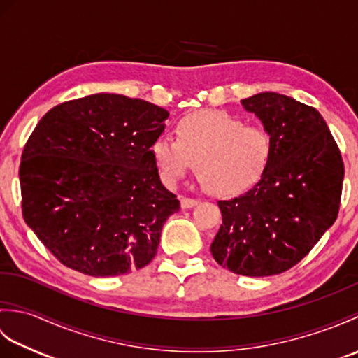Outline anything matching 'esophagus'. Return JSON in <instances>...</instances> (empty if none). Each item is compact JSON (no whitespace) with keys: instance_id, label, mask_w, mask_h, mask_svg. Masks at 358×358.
<instances>
[{"instance_id":"34e87169","label":"esophagus","mask_w":358,"mask_h":358,"mask_svg":"<svg viewBox=\"0 0 358 358\" xmlns=\"http://www.w3.org/2000/svg\"><path fill=\"white\" fill-rule=\"evenodd\" d=\"M196 204H199V200H195V199H187V196H183V199H181V208L183 209L194 208V206H196Z\"/></svg>"}]
</instances>
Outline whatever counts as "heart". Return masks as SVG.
Instances as JSON below:
<instances>
[{"label": "heart", "mask_w": 358, "mask_h": 358, "mask_svg": "<svg viewBox=\"0 0 358 358\" xmlns=\"http://www.w3.org/2000/svg\"><path fill=\"white\" fill-rule=\"evenodd\" d=\"M272 141L264 127L245 124L222 110H203L175 124V138L162 135L150 146L163 183L177 186L196 163L203 186L215 195H232L252 186L271 162Z\"/></svg>", "instance_id": "heart-1"}]
</instances>
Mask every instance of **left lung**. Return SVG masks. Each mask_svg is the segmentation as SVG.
Here are the masks:
<instances>
[{
    "label": "left lung",
    "instance_id": "1",
    "mask_svg": "<svg viewBox=\"0 0 358 358\" xmlns=\"http://www.w3.org/2000/svg\"><path fill=\"white\" fill-rule=\"evenodd\" d=\"M241 104L268 131L271 162L252 189L218 201L223 224L210 252L238 275H277L303 260L336 222L345 166L317 109L275 92Z\"/></svg>",
    "mask_w": 358,
    "mask_h": 358
}]
</instances>
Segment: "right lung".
<instances>
[{
	"label": "right lung",
	"mask_w": 358,
	"mask_h": 358,
	"mask_svg": "<svg viewBox=\"0 0 358 358\" xmlns=\"http://www.w3.org/2000/svg\"><path fill=\"white\" fill-rule=\"evenodd\" d=\"M167 117L138 98L95 94L40 120L21 155L22 217L59 263L115 277L152 262L180 210L150 155Z\"/></svg>",
	"instance_id": "right-lung-1"
}]
</instances>
